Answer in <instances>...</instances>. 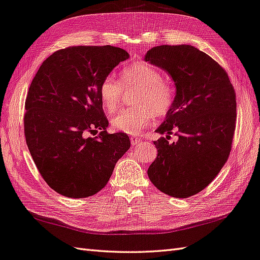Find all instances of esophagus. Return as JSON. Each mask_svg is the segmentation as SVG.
I'll return each mask as SVG.
<instances>
[{"label":"esophagus","instance_id":"1","mask_svg":"<svg viewBox=\"0 0 260 260\" xmlns=\"http://www.w3.org/2000/svg\"><path fill=\"white\" fill-rule=\"evenodd\" d=\"M130 141H131V144L134 145V147H135V145H136V147H137L138 144L142 143V139L138 138V137H135V136H132V137L130 138Z\"/></svg>","mask_w":260,"mask_h":260}]
</instances>
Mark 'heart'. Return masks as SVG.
Listing matches in <instances>:
<instances>
[{
    "mask_svg": "<svg viewBox=\"0 0 260 260\" xmlns=\"http://www.w3.org/2000/svg\"><path fill=\"white\" fill-rule=\"evenodd\" d=\"M121 81L109 75L99 88L101 104L106 111L118 109L122 98L123 87H139L135 97V108L120 110L111 119V125L117 131L137 135L151 122L153 116L162 117L173 107L175 88L172 82L163 79L160 71L145 62H136L122 68Z\"/></svg>",
    "mask_w": 260,
    "mask_h": 260,
    "instance_id": "1",
    "label": "heart"
}]
</instances>
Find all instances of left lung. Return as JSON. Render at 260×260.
I'll return each instance as SVG.
<instances>
[{"label":"left lung","instance_id":"1","mask_svg":"<svg viewBox=\"0 0 260 260\" xmlns=\"http://www.w3.org/2000/svg\"><path fill=\"white\" fill-rule=\"evenodd\" d=\"M145 61L167 72L175 100L155 131L157 156L148 169L156 188L186 199L204 189L229 159L236 123V94L229 75L212 57L191 45H161ZM175 129L178 141L167 140Z\"/></svg>","mask_w":260,"mask_h":260}]
</instances>
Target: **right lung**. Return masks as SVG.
Masks as SVG:
<instances>
[{
    "instance_id": "obj_1",
    "label": "right lung",
    "mask_w": 260,
    "mask_h": 260,
    "mask_svg": "<svg viewBox=\"0 0 260 260\" xmlns=\"http://www.w3.org/2000/svg\"><path fill=\"white\" fill-rule=\"evenodd\" d=\"M129 58L113 46H72L44 60L25 101L24 134L43 179L66 198L98 193L130 148L124 132L109 135L99 88ZM101 132L92 138L89 135Z\"/></svg>"
}]
</instances>
